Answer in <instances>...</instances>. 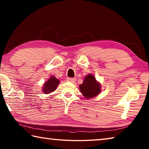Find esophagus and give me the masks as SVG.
<instances>
[{
  "label": "esophagus",
  "mask_w": 149,
  "mask_h": 149,
  "mask_svg": "<svg viewBox=\"0 0 149 149\" xmlns=\"http://www.w3.org/2000/svg\"><path fill=\"white\" fill-rule=\"evenodd\" d=\"M67 81L70 82H75V78H72V77H68L67 78Z\"/></svg>",
  "instance_id": "esophagus-1"
}]
</instances>
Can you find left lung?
<instances>
[{
  "label": "left lung",
  "instance_id": "left-lung-1",
  "mask_svg": "<svg viewBox=\"0 0 149 149\" xmlns=\"http://www.w3.org/2000/svg\"><path fill=\"white\" fill-rule=\"evenodd\" d=\"M79 87L81 93L86 99L95 97L101 91L100 84L92 74L86 75L83 84L80 85Z\"/></svg>",
  "mask_w": 149,
  "mask_h": 149
}]
</instances>
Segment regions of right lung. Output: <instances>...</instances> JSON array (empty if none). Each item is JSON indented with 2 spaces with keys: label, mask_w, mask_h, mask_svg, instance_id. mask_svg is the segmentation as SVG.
<instances>
[{
  "label": "right lung",
  "mask_w": 149,
  "mask_h": 149,
  "mask_svg": "<svg viewBox=\"0 0 149 149\" xmlns=\"http://www.w3.org/2000/svg\"><path fill=\"white\" fill-rule=\"evenodd\" d=\"M59 83V79H56V77L52 75L49 78L47 81L44 84L43 87H42V91L45 94H49V93L54 91L57 86L58 85Z\"/></svg>",
  "instance_id": "right-lung-1"
}]
</instances>
